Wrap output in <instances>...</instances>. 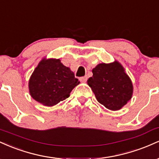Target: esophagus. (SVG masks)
<instances>
[{"instance_id":"obj_1","label":"esophagus","mask_w":159,"mask_h":159,"mask_svg":"<svg viewBox=\"0 0 159 159\" xmlns=\"http://www.w3.org/2000/svg\"><path fill=\"white\" fill-rule=\"evenodd\" d=\"M87 76H84V77L80 78V81H81V82H84V83H85V82L87 81Z\"/></svg>"}]
</instances>
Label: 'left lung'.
<instances>
[{"label":"left lung","mask_w":159,"mask_h":159,"mask_svg":"<svg viewBox=\"0 0 159 159\" xmlns=\"http://www.w3.org/2000/svg\"><path fill=\"white\" fill-rule=\"evenodd\" d=\"M87 80L97 101L111 111L121 109L132 98L133 85L118 61L99 63Z\"/></svg>","instance_id":"left-lung-1"}]
</instances>
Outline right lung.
<instances>
[{
  "label": "right lung",
  "mask_w": 159,
  "mask_h": 159,
  "mask_svg": "<svg viewBox=\"0 0 159 159\" xmlns=\"http://www.w3.org/2000/svg\"><path fill=\"white\" fill-rule=\"evenodd\" d=\"M80 82L73 72L60 59L42 60L29 80V90L34 99L45 106H53L68 98Z\"/></svg>",
  "instance_id": "obj_1"
}]
</instances>
